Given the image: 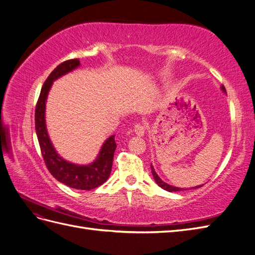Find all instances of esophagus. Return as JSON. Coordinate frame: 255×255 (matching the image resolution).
Returning a JSON list of instances; mask_svg holds the SVG:
<instances>
[{
  "mask_svg": "<svg viewBox=\"0 0 255 255\" xmlns=\"http://www.w3.org/2000/svg\"><path fill=\"white\" fill-rule=\"evenodd\" d=\"M144 132H145V128H144L142 125H140V123H138V125H136V126L134 127V133H135L137 136H139V137L143 136V135H144Z\"/></svg>",
  "mask_w": 255,
  "mask_h": 255,
  "instance_id": "1",
  "label": "esophagus"
}]
</instances>
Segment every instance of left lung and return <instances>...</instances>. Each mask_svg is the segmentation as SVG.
Here are the masks:
<instances>
[{
    "label": "left lung",
    "instance_id": "1",
    "mask_svg": "<svg viewBox=\"0 0 255 255\" xmlns=\"http://www.w3.org/2000/svg\"><path fill=\"white\" fill-rule=\"evenodd\" d=\"M220 89L222 90L223 94H227V90H226L225 86H221ZM151 170H152V174H153V177H154V180H155L156 184L158 185L159 187L163 188V189H165V190H167V191H169V192H172V191H181V190H187V189H188V188L175 187V186H172V185H169V184H167L166 182H164V181L161 180L160 177L157 175V173L155 172V169H154V167L152 166V164H151ZM202 186H203V184H202V185H199V186H196V187H192V188H199V187H202Z\"/></svg>",
    "mask_w": 255,
    "mask_h": 255
}]
</instances>
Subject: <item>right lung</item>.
I'll return each instance as SVG.
<instances>
[{
  "mask_svg": "<svg viewBox=\"0 0 255 255\" xmlns=\"http://www.w3.org/2000/svg\"><path fill=\"white\" fill-rule=\"evenodd\" d=\"M80 66L81 63L78 58L70 59L61 63L51 72L49 78L43 84L36 105L35 128L42 157L51 174L57 181L69 187L81 190H90L99 187L100 185L106 182L111 174L114 153L117 148L115 135L110 136L103 142L98 156L94 161L87 165H79L68 161L59 155L50 139L47 125H45V106H47V99L53 82L75 70Z\"/></svg>",
  "mask_w": 255,
  "mask_h": 255,
  "instance_id": "1",
  "label": "right lung"
}]
</instances>
